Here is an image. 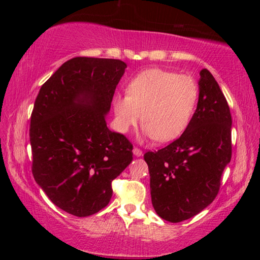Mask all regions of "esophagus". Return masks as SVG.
Returning <instances> with one entry per match:
<instances>
[{
  "mask_svg": "<svg viewBox=\"0 0 260 260\" xmlns=\"http://www.w3.org/2000/svg\"><path fill=\"white\" fill-rule=\"evenodd\" d=\"M133 153H134V156H136V157L142 156V151H141L140 149H138V148H134L133 149Z\"/></svg>",
  "mask_w": 260,
  "mask_h": 260,
  "instance_id": "34e87169",
  "label": "esophagus"
}]
</instances>
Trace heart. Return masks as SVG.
I'll return each mask as SVG.
<instances>
[{"label": "heart", "mask_w": 260, "mask_h": 260, "mask_svg": "<svg viewBox=\"0 0 260 260\" xmlns=\"http://www.w3.org/2000/svg\"><path fill=\"white\" fill-rule=\"evenodd\" d=\"M197 99L199 87L191 77L158 68L144 70L132 79L127 95L114 96L117 126L127 132L141 118L144 138L169 142L187 128Z\"/></svg>", "instance_id": "obj_1"}]
</instances>
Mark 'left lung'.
<instances>
[{"mask_svg": "<svg viewBox=\"0 0 260 260\" xmlns=\"http://www.w3.org/2000/svg\"><path fill=\"white\" fill-rule=\"evenodd\" d=\"M199 102L182 135L144 153L156 213L170 222L193 217L212 203L232 158V116L212 74L200 72Z\"/></svg>", "mask_w": 260, "mask_h": 260, "instance_id": "1", "label": "left lung"}]
</instances>
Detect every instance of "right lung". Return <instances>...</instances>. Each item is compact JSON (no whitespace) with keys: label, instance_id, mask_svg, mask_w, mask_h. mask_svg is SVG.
<instances>
[{"label":"right lung","instance_id":"obj_1","mask_svg":"<svg viewBox=\"0 0 260 260\" xmlns=\"http://www.w3.org/2000/svg\"><path fill=\"white\" fill-rule=\"evenodd\" d=\"M126 68L119 59L76 57L43 83L35 100L33 177L52 203L76 217L105 208L112 180L133 160V146L105 120Z\"/></svg>","mask_w":260,"mask_h":260}]
</instances>
